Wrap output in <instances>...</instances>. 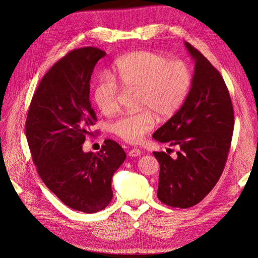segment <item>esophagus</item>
<instances>
[{"mask_svg":"<svg viewBox=\"0 0 258 258\" xmlns=\"http://www.w3.org/2000/svg\"><path fill=\"white\" fill-rule=\"evenodd\" d=\"M141 155V151L139 149H133L128 152L130 157H138Z\"/></svg>","mask_w":258,"mask_h":258,"instance_id":"1","label":"esophagus"}]
</instances>
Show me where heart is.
Returning a JSON list of instances; mask_svg holds the SVG:
<instances>
[{
  "instance_id": "1",
  "label": "heart",
  "mask_w": 258,
  "mask_h": 258,
  "mask_svg": "<svg viewBox=\"0 0 258 258\" xmlns=\"http://www.w3.org/2000/svg\"><path fill=\"white\" fill-rule=\"evenodd\" d=\"M189 66L180 60L169 61L151 50H136L118 58L110 72L94 88L93 98L103 114L117 108L119 87L137 88L135 114H124L111 122L110 131L122 140L138 142L155 124L153 111L158 117H170L180 108L192 85Z\"/></svg>"
}]
</instances>
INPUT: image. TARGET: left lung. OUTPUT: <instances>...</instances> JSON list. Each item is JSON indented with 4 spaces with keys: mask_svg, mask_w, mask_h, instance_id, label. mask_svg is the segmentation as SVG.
Segmentation results:
<instances>
[{
    "mask_svg": "<svg viewBox=\"0 0 258 258\" xmlns=\"http://www.w3.org/2000/svg\"><path fill=\"white\" fill-rule=\"evenodd\" d=\"M195 62L191 89L182 106L153 134L178 145L176 158L154 152L160 164L157 196L166 206L186 209L200 203L225 169L234 130V111L227 85L205 55L184 42Z\"/></svg>",
    "mask_w": 258,
    "mask_h": 258,
    "instance_id": "1",
    "label": "left lung"
}]
</instances>
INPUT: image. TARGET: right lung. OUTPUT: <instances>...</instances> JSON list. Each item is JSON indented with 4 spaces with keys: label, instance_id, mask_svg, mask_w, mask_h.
Returning <instances> with one entry per match:
<instances>
[{
    "label": "right lung",
    "instance_id": "right-lung-1",
    "mask_svg": "<svg viewBox=\"0 0 258 258\" xmlns=\"http://www.w3.org/2000/svg\"><path fill=\"white\" fill-rule=\"evenodd\" d=\"M105 54L97 47H83L53 64L32 97L25 124L43 182L64 205L87 214L110 203L111 178L126 158L120 145L109 139L98 153L82 150L97 121L89 101V81Z\"/></svg>",
    "mask_w": 258,
    "mask_h": 258
}]
</instances>
